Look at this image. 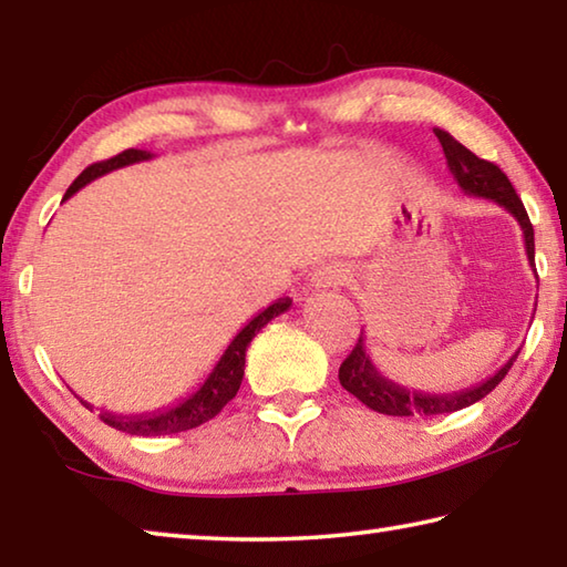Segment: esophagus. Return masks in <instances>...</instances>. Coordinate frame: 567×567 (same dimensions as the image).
Listing matches in <instances>:
<instances>
[{"label":"esophagus","instance_id":"obj_1","mask_svg":"<svg viewBox=\"0 0 567 567\" xmlns=\"http://www.w3.org/2000/svg\"><path fill=\"white\" fill-rule=\"evenodd\" d=\"M348 277L350 272L342 265H324L312 275V287L315 290H334V287L348 282Z\"/></svg>","mask_w":567,"mask_h":567}]
</instances>
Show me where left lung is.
<instances>
[{
    "instance_id": "1",
    "label": "left lung",
    "mask_w": 567,
    "mask_h": 567,
    "mask_svg": "<svg viewBox=\"0 0 567 567\" xmlns=\"http://www.w3.org/2000/svg\"><path fill=\"white\" fill-rule=\"evenodd\" d=\"M435 137L440 140V145H443L447 167L453 172L457 187L463 189L465 195L493 199L495 205L505 207L507 213L517 219V225L523 229L527 262H530L535 272V233H533L530 217H527L520 197L515 195V187L511 185V179L505 177V172L497 165H493V162L480 159L477 155H473V152H470L465 145H460L453 134L445 130L435 127ZM517 354H520V348L511 354V360H507L501 370H495L491 378H485L473 388H465L460 392H447V395H430V392L402 388L398 382H392L390 378L382 375L370 358L368 344H364V330H362L352 352L340 364V385L348 390L350 395L358 398L362 405H368L375 412H382V415L435 417V415H445V412H457L463 408H470L475 405L477 400H483L487 392H493L497 385H501L503 378L507 375V370L513 368Z\"/></svg>"
}]
</instances>
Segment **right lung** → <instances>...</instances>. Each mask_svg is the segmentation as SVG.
<instances>
[{
    "mask_svg": "<svg viewBox=\"0 0 567 567\" xmlns=\"http://www.w3.org/2000/svg\"><path fill=\"white\" fill-rule=\"evenodd\" d=\"M152 157L155 155L147 150H124L117 157L94 162V165H90L80 177L72 182L70 189L64 192V199H70L74 192H80L84 185H90L92 179L107 175V172H112V169L134 165V162H147ZM290 305H292L290 297H280V300H275L270 307H265V310L257 312L255 318L235 334L233 342H229L227 350L223 352V358L217 360L213 372H209L203 385L192 392V395L177 400L175 405H167V408L155 410V412H140V415H114V412H110V410H100V420L107 422V425L114 430H122V433L142 435V437L185 433V430L199 427L203 422L213 420L217 412L237 395L239 385H243L245 352L249 348V342H252L255 334L260 332L272 318L290 310ZM80 402L84 408L94 410V405H90L87 400L80 398Z\"/></svg>",
    "mask_w": 567,
    "mask_h": 567,
    "instance_id": "add662e5",
    "label": "right lung"
}]
</instances>
